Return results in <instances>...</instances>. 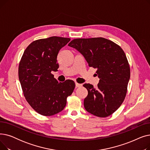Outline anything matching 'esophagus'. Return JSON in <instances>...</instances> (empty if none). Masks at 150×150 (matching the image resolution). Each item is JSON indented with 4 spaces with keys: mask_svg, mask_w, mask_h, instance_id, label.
Returning a JSON list of instances; mask_svg holds the SVG:
<instances>
[{
    "mask_svg": "<svg viewBox=\"0 0 150 150\" xmlns=\"http://www.w3.org/2000/svg\"><path fill=\"white\" fill-rule=\"evenodd\" d=\"M75 86H76V88H80V87H81V86H83V84H79V83H75Z\"/></svg>",
    "mask_w": 150,
    "mask_h": 150,
    "instance_id": "esophagus-1",
    "label": "esophagus"
}]
</instances>
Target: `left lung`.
<instances>
[{"mask_svg": "<svg viewBox=\"0 0 150 150\" xmlns=\"http://www.w3.org/2000/svg\"><path fill=\"white\" fill-rule=\"evenodd\" d=\"M68 45L80 52L89 67L97 69L98 87L83 85L88 91L84 100L85 109L99 117L112 114L125 100L130 78V67L124 51L103 38L75 39Z\"/></svg>", "mask_w": 150, "mask_h": 150, "instance_id": "obj_1", "label": "left lung"}]
</instances>
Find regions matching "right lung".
<instances>
[{
    "instance_id": "right-lung-1",
    "label": "right lung",
    "mask_w": 150,
    "mask_h": 150,
    "mask_svg": "<svg viewBox=\"0 0 150 150\" xmlns=\"http://www.w3.org/2000/svg\"><path fill=\"white\" fill-rule=\"evenodd\" d=\"M70 41L58 36L38 39L23 53L18 69L19 81L27 101L39 114L50 116L62 111L74 90V81L59 83L51 73L58 70V52Z\"/></svg>"
}]
</instances>
